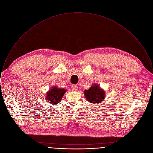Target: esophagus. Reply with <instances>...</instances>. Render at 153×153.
Segmentation results:
<instances>
[{"label":"esophagus","instance_id":"1","mask_svg":"<svg viewBox=\"0 0 153 153\" xmlns=\"http://www.w3.org/2000/svg\"><path fill=\"white\" fill-rule=\"evenodd\" d=\"M71 89H72V91H77V89H78L77 86H76V85H73L72 87H71Z\"/></svg>","mask_w":153,"mask_h":153}]
</instances>
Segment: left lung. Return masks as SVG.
Returning <instances> with one entry per match:
<instances>
[{"label": "left lung", "mask_w": 153, "mask_h": 153, "mask_svg": "<svg viewBox=\"0 0 153 153\" xmlns=\"http://www.w3.org/2000/svg\"><path fill=\"white\" fill-rule=\"evenodd\" d=\"M87 100L91 103H100L105 99L106 93L98 85H93L88 90L84 91Z\"/></svg>", "instance_id": "obj_1"}]
</instances>
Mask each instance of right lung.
<instances>
[{
	"mask_svg": "<svg viewBox=\"0 0 153 153\" xmlns=\"http://www.w3.org/2000/svg\"><path fill=\"white\" fill-rule=\"evenodd\" d=\"M66 91H67L65 89L58 88L57 86H53L46 93V101L50 104L56 105L61 102Z\"/></svg>",
	"mask_w": 153,
	"mask_h": 153,
	"instance_id": "1",
	"label": "right lung"
}]
</instances>
